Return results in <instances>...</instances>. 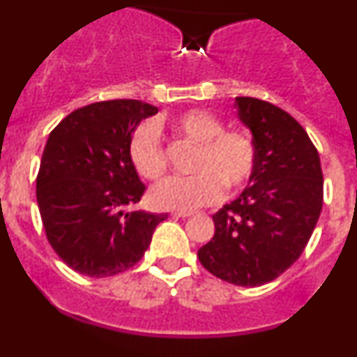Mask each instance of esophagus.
<instances>
[{"instance_id": "obj_1", "label": "esophagus", "mask_w": 357, "mask_h": 357, "mask_svg": "<svg viewBox=\"0 0 357 357\" xmlns=\"http://www.w3.org/2000/svg\"><path fill=\"white\" fill-rule=\"evenodd\" d=\"M190 215H193V212H172V218H190Z\"/></svg>"}]
</instances>
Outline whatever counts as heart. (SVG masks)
Masks as SVG:
<instances>
[{"label": "heart", "instance_id": "1", "mask_svg": "<svg viewBox=\"0 0 357 357\" xmlns=\"http://www.w3.org/2000/svg\"><path fill=\"white\" fill-rule=\"evenodd\" d=\"M169 132L181 142L197 145L190 178H171L150 192V204L160 211L190 212L221 199L222 190L233 193L252 179L257 165V146L243 129H225L221 119L193 109L165 122ZM132 169L149 181L167 172V155L157 128L142 122L128 143Z\"/></svg>", "mask_w": 357, "mask_h": 357}]
</instances>
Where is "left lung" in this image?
<instances>
[{
  "instance_id": "8db88e82",
  "label": "left lung",
  "mask_w": 357,
  "mask_h": 357,
  "mask_svg": "<svg viewBox=\"0 0 357 357\" xmlns=\"http://www.w3.org/2000/svg\"><path fill=\"white\" fill-rule=\"evenodd\" d=\"M236 107L257 165L242 195L212 215L215 233L199 261L225 282L259 287L304 252L321 214L323 172L318 150L290 114L250 96H238Z\"/></svg>"
}]
</instances>
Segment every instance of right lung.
<instances>
[{
    "label": "right lung",
    "instance_id": "1",
    "mask_svg": "<svg viewBox=\"0 0 357 357\" xmlns=\"http://www.w3.org/2000/svg\"><path fill=\"white\" fill-rule=\"evenodd\" d=\"M157 107L139 100L96 102L68 114L48 136L36 178L46 238L59 257L91 278L131 269L167 214L129 212L145 185L128 143Z\"/></svg>",
    "mask_w": 357,
    "mask_h": 357
}]
</instances>
